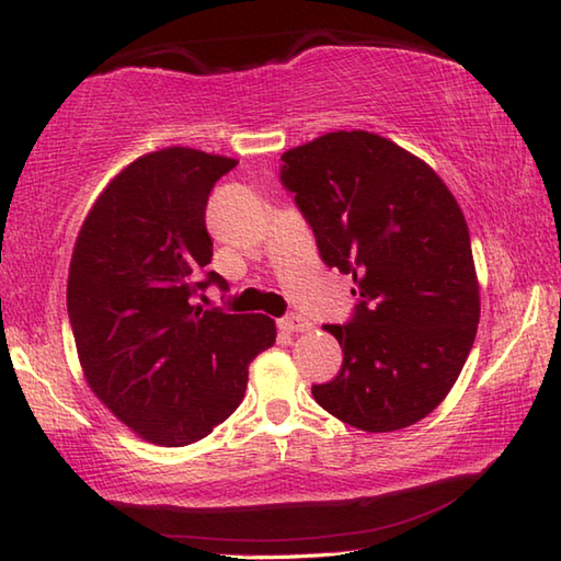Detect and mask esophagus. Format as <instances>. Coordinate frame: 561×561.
I'll return each mask as SVG.
<instances>
[{
    "instance_id": "obj_1",
    "label": "esophagus",
    "mask_w": 561,
    "mask_h": 561,
    "mask_svg": "<svg viewBox=\"0 0 561 561\" xmlns=\"http://www.w3.org/2000/svg\"><path fill=\"white\" fill-rule=\"evenodd\" d=\"M279 329L287 333H304L311 329V323H309V319H304V316L291 313V316H284V319H279Z\"/></svg>"
}]
</instances>
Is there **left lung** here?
<instances>
[{"mask_svg": "<svg viewBox=\"0 0 561 561\" xmlns=\"http://www.w3.org/2000/svg\"><path fill=\"white\" fill-rule=\"evenodd\" d=\"M282 161L321 260L353 274L360 297L348 323L323 325L343 365L313 400L363 432L424 420L461 375L481 319L461 206L426 161L365 129L329 131Z\"/></svg>", "mask_w": 561, "mask_h": 561, "instance_id": "8db88e82", "label": "left lung"}]
</instances>
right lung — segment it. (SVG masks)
I'll return each mask as SVG.
<instances>
[{
	"mask_svg": "<svg viewBox=\"0 0 561 561\" xmlns=\"http://www.w3.org/2000/svg\"><path fill=\"white\" fill-rule=\"evenodd\" d=\"M238 161L167 147L131 161L100 193L68 270V316L90 390L139 439L186 446L245 397L254 355L277 339L264 313L203 309L216 282L206 203Z\"/></svg>",
	"mask_w": 561,
	"mask_h": 561,
	"instance_id": "1",
	"label": "right lung"
}]
</instances>
